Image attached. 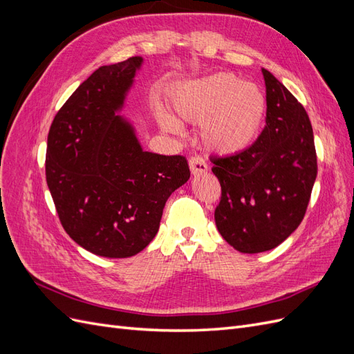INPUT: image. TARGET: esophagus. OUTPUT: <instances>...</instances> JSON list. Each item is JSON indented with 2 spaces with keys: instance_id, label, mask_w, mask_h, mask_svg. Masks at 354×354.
<instances>
[{
  "instance_id": "obj_1",
  "label": "esophagus",
  "mask_w": 354,
  "mask_h": 354,
  "mask_svg": "<svg viewBox=\"0 0 354 354\" xmlns=\"http://www.w3.org/2000/svg\"><path fill=\"white\" fill-rule=\"evenodd\" d=\"M189 167H190V173L194 176H198V174H203L207 173L208 171V165L205 160H203L202 158L199 156H194L190 160H189Z\"/></svg>"
}]
</instances>
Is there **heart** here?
Masks as SVG:
<instances>
[{
  "label": "heart",
  "instance_id": "b5f03b06",
  "mask_svg": "<svg viewBox=\"0 0 354 354\" xmlns=\"http://www.w3.org/2000/svg\"><path fill=\"white\" fill-rule=\"evenodd\" d=\"M171 103L178 120L202 124V142L217 155H234L248 149L261 133L267 113L263 91L230 73L181 84ZM158 118L167 131H181L178 122L167 113Z\"/></svg>",
  "mask_w": 354,
  "mask_h": 354
}]
</instances>
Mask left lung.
<instances>
[{
    "label": "left lung",
    "mask_w": 354,
    "mask_h": 354,
    "mask_svg": "<svg viewBox=\"0 0 354 354\" xmlns=\"http://www.w3.org/2000/svg\"><path fill=\"white\" fill-rule=\"evenodd\" d=\"M266 127L243 152L211 158L221 185L216 224L223 239L243 254L276 248L301 223L317 159L313 128L301 104L267 69Z\"/></svg>",
    "instance_id": "8db88e82"
}]
</instances>
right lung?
Returning a JSON list of instances; mask_svg holds the SVG:
<instances>
[{
    "mask_svg": "<svg viewBox=\"0 0 354 354\" xmlns=\"http://www.w3.org/2000/svg\"><path fill=\"white\" fill-rule=\"evenodd\" d=\"M143 57L94 71L62 106L47 142L46 176L63 229L106 259L143 251L169 195L190 177L187 160L143 151L120 115Z\"/></svg>",
    "mask_w": 354,
    "mask_h": 354,
    "instance_id": "obj_1",
    "label": "right lung"
}]
</instances>
